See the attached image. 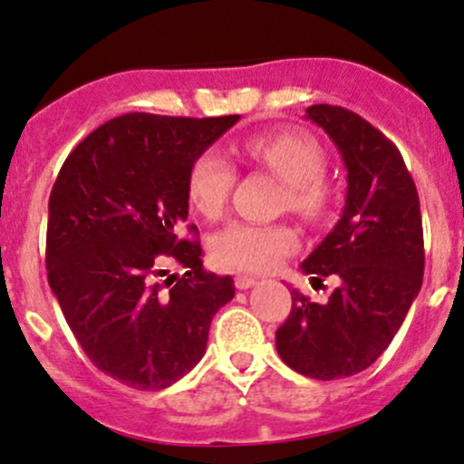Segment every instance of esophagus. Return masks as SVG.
<instances>
[{"instance_id":"1","label":"esophagus","mask_w":464,"mask_h":464,"mask_svg":"<svg viewBox=\"0 0 464 464\" xmlns=\"http://www.w3.org/2000/svg\"><path fill=\"white\" fill-rule=\"evenodd\" d=\"M256 283H258V278H254V276H246V274H238L237 278H234V285H237L238 291H246L249 287H254Z\"/></svg>"}]
</instances>
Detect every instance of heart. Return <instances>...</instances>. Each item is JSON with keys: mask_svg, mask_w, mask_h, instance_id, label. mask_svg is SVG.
<instances>
[{"mask_svg": "<svg viewBox=\"0 0 464 464\" xmlns=\"http://www.w3.org/2000/svg\"><path fill=\"white\" fill-rule=\"evenodd\" d=\"M252 162L272 170L287 184L289 206L298 215L317 217L326 206L322 175L326 153L311 135L278 131L252 135L243 142ZM237 170L218 150H206L192 164L188 197L192 206L208 218H217L226 208ZM298 246V234L289 226L234 221L212 238V256L218 265L238 272H267L285 254Z\"/></svg>", "mask_w": 464, "mask_h": 464, "instance_id": "b5f03b06", "label": "heart"}]
</instances>
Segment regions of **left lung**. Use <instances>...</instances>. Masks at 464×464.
<instances>
[{
	"label": "left lung",
	"instance_id": "left-lung-1",
	"mask_svg": "<svg viewBox=\"0 0 464 464\" xmlns=\"http://www.w3.org/2000/svg\"><path fill=\"white\" fill-rule=\"evenodd\" d=\"M306 118L340 150L348 186L340 221L300 269L340 285L324 304L291 289L276 351L295 372L331 382L366 371L403 324L423 285V223L412 177L386 135L344 107L311 105Z\"/></svg>",
	"mask_w": 464,
	"mask_h": 464
}]
</instances>
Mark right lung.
<instances>
[{"label": "right lung", "mask_w": 464, "mask_h": 464, "mask_svg": "<svg viewBox=\"0 0 464 464\" xmlns=\"http://www.w3.org/2000/svg\"><path fill=\"white\" fill-rule=\"evenodd\" d=\"M237 122L113 118L67 155L52 186L50 289L93 366L124 386L162 390L188 374L212 317L234 298V280L206 272L199 241L179 230L192 164ZM170 262L187 267L181 279L168 275Z\"/></svg>", "instance_id": "add662e5"}]
</instances>
